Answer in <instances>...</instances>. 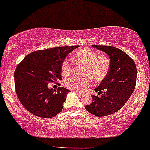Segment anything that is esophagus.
Listing matches in <instances>:
<instances>
[{"instance_id":"34e87169","label":"esophagus","mask_w":150,"mask_h":150,"mask_svg":"<svg viewBox=\"0 0 150 150\" xmlns=\"http://www.w3.org/2000/svg\"><path fill=\"white\" fill-rule=\"evenodd\" d=\"M75 93H76L77 94H78V96H80V97H83V94H82V93H79V92H75Z\"/></svg>"}]
</instances>
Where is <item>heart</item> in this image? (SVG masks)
<instances>
[{
    "mask_svg": "<svg viewBox=\"0 0 150 150\" xmlns=\"http://www.w3.org/2000/svg\"><path fill=\"white\" fill-rule=\"evenodd\" d=\"M72 60L76 65L83 66V78L70 77L64 82L67 88L76 92H83L91 85L92 80L95 83L104 81L109 75L111 68V60L106 54H100L96 51L83 47L72 55ZM61 73L68 76L72 72V66L67 59L62 62L60 66Z\"/></svg>",
    "mask_w": 150,
    "mask_h": 150,
    "instance_id": "b5f03b06",
    "label": "heart"
}]
</instances>
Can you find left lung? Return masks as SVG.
Returning <instances> with one entry per match:
<instances>
[{
  "instance_id": "left-lung-1",
  "label": "left lung",
  "mask_w": 150,
  "mask_h": 150,
  "mask_svg": "<svg viewBox=\"0 0 150 150\" xmlns=\"http://www.w3.org/2000/svg\"><path fill=\"white\" fill-rule=\"evenodd\" d=\"M106 52L111 60L109 75L95 89L100 96L93 95L91 104L85 105L87 111L97 117L112 115L120 110L135 88L137 67L127 54L113 46L93 45Z\"/></svg>"
}]
</instances>
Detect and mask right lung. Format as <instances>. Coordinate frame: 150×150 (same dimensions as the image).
I'll use <instances>...</instances> for the list:
<instances>
[{"mask_svg":"<svg viewBox=\"0 0 150 150\" xmlns=\"http://www.w3.org/2000/svg\"><path fill=\"white\" fill-rule=\"evenodd\" d=\"M78 47H55L35 51L17 65L14 73L16 94L21 104L31 114L52 118L62 111L70 90L62 87L53 90L47 88V85L62 80V62Z\"/></svg>","mask_w":150,"mask_h":150,"instance_id":"add662e5","label":"right lung"}]
</instances>
